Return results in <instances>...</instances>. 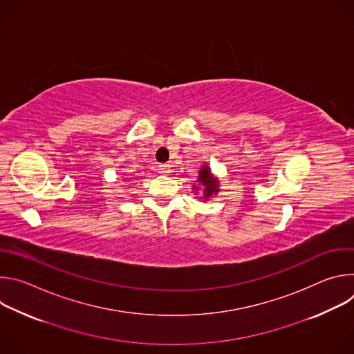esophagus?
I'll use <instances>...</instances> for the list:
<instances>
[{
    "instance_id": "1",
    "label": "esophagus",
    "mask_w": 354,
    "mask_h": 354,
    "mask_svg": "<svg viewBox=\"0 0 354 354\" xmlns=\"http://www.w3.org/2000/svg\"><path fill=\"white\" fill-rule=\"evenodd\" d=\"M158 172H160L161 175H168V174L171 172V169H169V165H167V164H164V165H160V167H158Z\"/></svg>"
}]
</instances>
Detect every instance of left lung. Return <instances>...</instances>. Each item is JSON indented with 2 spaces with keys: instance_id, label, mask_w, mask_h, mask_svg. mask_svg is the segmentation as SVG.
<instances>
[{
  "instance_id": "left-lung-1",
  "label": "left lung",
  "mask_w": 354,
  "mask_h": 354,
  "mask_svg": "<svg viewBox=\"0 0 354 354\" xmlns=\"http://www.w3.org/2000/svg\"><path fill=\"white\" fill-rule=\"evenodd\" d=\"M196 183L193 185V193L197 196L198 193H201L200 198L209 201L212 197H214L221 189H220V180L218 178H216V175H213L212 168L209 167L207 162H205V165L200 167L198 171V176L194 180Z\"/></svg>"
}]
</instances>
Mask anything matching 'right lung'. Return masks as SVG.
<instances>
[{"label":"right lung","instance_id":"1","mask_svg":"<svg viewBox=\"0 0 354 354\" xmlns=\"http://www.w3.org/2000/svg\"><path fill=\"white\" fill-rule=\"evenodd\" d=\"M124 182H127V180H124Z\"/></svg>","mask_w":354,"mask_h":354}]
</instances>
